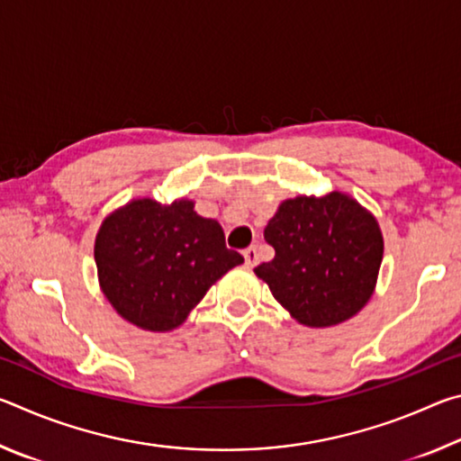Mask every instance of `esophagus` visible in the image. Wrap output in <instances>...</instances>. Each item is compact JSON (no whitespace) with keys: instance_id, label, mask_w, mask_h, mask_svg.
Returning <instances> with one entry per match:
<instances>
[{"instance_id":"esophagus-1","label":"esophagus","mask_w":461,"mask_h":461,"mask_svg":"<svg viewBox=\"0 0 461 461\" xmlns=\"http://www.w3.org/2000/svg\"><path fill=\"white\" fill-rule=\"evenodd\" d=\"M244 260H246L248 268H254L256 264H258V252H256L254 246H249V248L244 249Z\"/></svg>"}]
</instances>
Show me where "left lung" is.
Wrapping results in <instances>:
<instances>
[{
	"label": "left lung",
	"instance_id": "8db88e82",
	"mask_svg": "<svg viewBox=\"0 0 461 461\" xmlns=\"http://www.w3.org/2000/svg\"><path fill=\"white\" fill-rule=\"evenodd\" d=\"M264 240L276 254L254 272L299 323L338 325L372 296L384 244L376 220L348 194L285 201Z\"/></svg>",
	"mask_w": 461,
	"mask_h": 461
}]
</instances>
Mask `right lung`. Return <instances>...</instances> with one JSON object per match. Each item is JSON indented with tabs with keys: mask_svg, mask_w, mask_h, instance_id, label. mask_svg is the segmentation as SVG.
<instances>
[{
	"mask_svg": "<svg viewBox=\"0 0 461 461\" xmlns=\"http://www.w3.org/2000/svg\"><path fill=\"white\" fill-rule=\"evenodd\" d=\"M241 262L244 256L225 246L221 225L183 199L131 201L107 217L95 240L104 294L148 331L181 325L209 286Z\"/></svg>",
	"mask_w": 461,
	"mask_h": 461,
	"instance_id": "obj_1",
	"label": "right lung"
}]
</instances>
